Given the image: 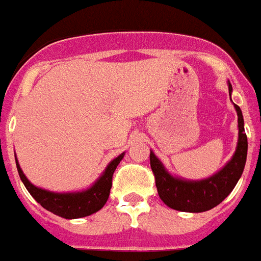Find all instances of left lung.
<instances>
[{"mask_svg": "<svg viewBox=\"0 0 261 261\" xmlns=\"http://www.w3.org/2000/svg\"><path fill=\"white\" fill-rule=\"evenodd\" d=\"M229 98L232 94V85L228 81ZM238 114L239 138L236 150L231 161L225 163L222 170H219L210 178L200 180H188L185 178L175 176L159 158L150 150V164L155 175V185L158 188L159 198L170 208L181 212H204L214 208L224 200L235 188L244 171L247 161L248 141L244 133V119L240 107L233 103Z\"/></svg>", "mask_w": 261, "mask_h": 261, "instance_id": "1", "label": "left lung"}]
</instances>
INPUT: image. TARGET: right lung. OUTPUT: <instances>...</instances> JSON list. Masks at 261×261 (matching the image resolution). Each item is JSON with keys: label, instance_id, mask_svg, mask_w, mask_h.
Listing matches in <instances>:
<instances>
[{"label": "right lung", "instance_id": "1", "mask_svg": "<svg viewBox=\"0 0 261 261\" xmlns=\"http://www.w3.org/2000/svg\"><path fill=\"white\" fill-rule=\"evenodd\" d=\"M123 156L124 152H122L117 158H114L113 161L107 164L102 175L89 188L74 192H54L37 187L26 178L22 168L19 167L17 156H15V164H17L19 178L25 185L26 190L43 208L61 218L80 219L95 214L106 204L109 195H110L111 185H113V174Z\"/></svg>", "mask_w": 261, "mask_h": 261}]
</instances>
